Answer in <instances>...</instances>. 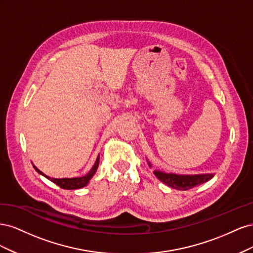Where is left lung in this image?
Instances as JSON below:
<instances>
[{
  "label": "left lung",
  "mask_w": 253,
  "mask_h": 253,
  "mask_svg": "<svg viewBox=\"0 0 253 253\" xmlns=\"http://www.w3.org/2000/svg\"><path fill=\"white\" fill-rule=\"evenodd\" d=\"M148 165L152 168L151 163L147 159ZM154 175L156 177L173 189L177 190H188L194 188L198 185L210 180L214 177L215 173H205V174H176V173H167L160 170H154Z\"/></svg>",
  "instance_id": "left-lung-1"
}]
</instances>
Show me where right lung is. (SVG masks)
I'll use <instances>...</instances> for the list:
<instances>
[{"label":"right lung","instance_id":"right-lung-1","mask_svg":"<svg viewBox=\"0 0 253 253\" xmlns=\"http://www.w3.org/2000/svg\"><path fill=\"white\" fill-rule=\"evenodd\" d=\"M99 160H100V157L99 155L97 156L96 162L94 164V166L91 167V169L89 170V172L85 175L80 176V177H72V178H55V177H50V176H47L46 174H44L42 171H40L36 166H34V168L36 169V171L43 175L44 177H46L47 179H49L50 181H52L53 183H56L60 188L62 189H66V190H74V189H80L85 187L87 183L89 182V180L93 177L94 174L96 173L98 166H99Z\"/></svg>","mask_w":253,"mask_h":253}]
</instances>
